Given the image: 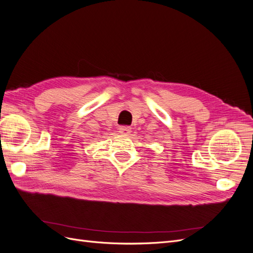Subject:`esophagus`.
Here are the masks:
<instances>
[{"label":"esophagus","mask_w":253,"mask_h":253,"mask_svg":"<svg viewBox=\"0 0 253 253\" xmlns=\"http://www.w3.org/2000/svg\"><path fill=\"white\" fill-rule=\"evenodd\" d=\"M131 131H132V128L129 126H120L119 127V133L121 135H129Z\"/></svg>","instance_id":"obj_1"}]
</instances>
